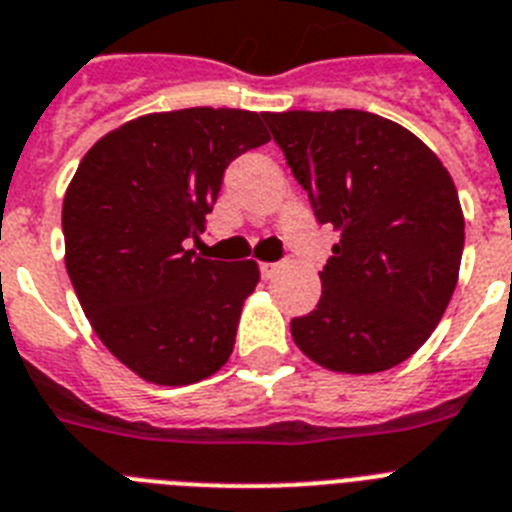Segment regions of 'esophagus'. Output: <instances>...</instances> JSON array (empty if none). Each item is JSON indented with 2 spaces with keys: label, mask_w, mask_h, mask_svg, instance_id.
Returning <instances> with one entry per match:
<instances>
[{
  "label": "esophagus",
  "mask_w": 512,
  "mask_h": 512,
  "mask_svg": "<svg viewBox=\"0 0 512 512\" xmlns=\"http://www.w3.org/2000/svg\"><path fill=\"white\" fill-rule=\"evenodd\" d=\"M278 270H281V265H278V263H263V265H260V273H263L265 281H270V278H276Z\"/></svg>",
  "instance_id": "obj_1"
}]
</instances>
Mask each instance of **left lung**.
Returning a JSON list of instances; mask_svg holds the SVG:
<instances>
[{
	"label": "left lung",
	"instance_id": "1",
	"mask_svg": "<svg viewBox=\"0 0 512 512\" xmlns=\"http://www.w3.org/2000/svg\"><path fill=\"white\" fill-rule=\"evenodd\" d=\"M263 117L317 221L341 234L320 270L317 309L291 320V338L338 375L406 362L458 283L466 221L453 176L414 132L369 111Z\"/></svg>",
	"mask_w": 512,
	"mask_h": 512
}]
</instances>
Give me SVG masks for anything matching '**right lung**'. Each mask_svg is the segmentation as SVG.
<instances>
[{
	"label": "right lung",
	"instance_id": "right-lung-1",
	"mask_svg": "<svg viewBox=\"0 0 512 512\" xmlns=\"http://www.w3.org/2000/svg\"><path fill=\"white\" fill-rule=\"evenodd\" d=\"M263 119L210 106L145 114L106 132L72 176L64 265L96 336L140 380L179 388L229 362L260 268L187 242L205 231L226 166L270 140Z\"/></svg>",
	"mask_w": 512,
	"mask_h": 512
}]
</instances>
